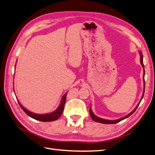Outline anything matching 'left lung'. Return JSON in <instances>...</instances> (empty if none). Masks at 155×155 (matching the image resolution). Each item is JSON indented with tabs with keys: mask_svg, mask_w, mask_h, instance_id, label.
<instances>
[{
	"mask_svg": "<svg viewBox=\"0 0 155 155\" xmlns=\"http://www.w3.org/2000/svg\"><path fill=\"white\" fill-rule=\"evenodd\" d=\"M140 63H141L142 66L143 68H144V64H143V55H142V53L141 51H140ZM144 74H145V71H144V77H143V79H144V92H143V94H142V98H141V100H142L143 98V96H144V89H145V82H144ZM141 100L140 101V102L138 104H137V106L136 107V108H134V110L132 112H131L130 113H129V114L127 115V116L121 118V119H117V120H107V119H102V118H99L97 117V116H95V115L94 114V112H92L91 110V106H90V108H89V114H90V116H91V119L94 120V121L95 122H98V123H104V124H114V123H119L120 121H121V120H124L125 119H127V118L129 117V116H131V115L134 113V112L136 111V110L137 109V107H138L139 104L140 102H141Z\"/></svg>",
	"mask_w": 155,
	"mask_h": 155,
	"instance_id": "obj_1",
	"label": "left lung"
}]
</instances>
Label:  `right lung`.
I'll use <instances>...</instances> for the list:
<instances>
[{"instance_id": "1", "label": "right lung", "mask_w": 155, "mask_h": 155, "mask_svg": "<svg viewBox=\"0 0 155 155\" xmlns=\"http://www.w3.org/2000/svg\"><path fill=\"white\" fill-rule=\"evenodd\" d=\"M68 94V92L66 93L64 95V96L62 97V99H61V103L60 106H59L58 108L55 110L54 112H51V113L49 114H35L33 113V112L28 111V110H26L24 107L22 106L21 105V104L19 103V106H21V108L22 110L26 112V113L28 115L29 117L31 118H32L34 119L40 120V121H43V122H49V121H53V120H55L58 119L60 117V116L62 114L63 110H64V105H65V102H66V95Z\"/></svg>"}]
</instances>
